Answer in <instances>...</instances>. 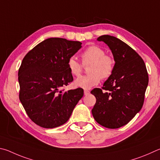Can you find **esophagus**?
<instances>
[{
  "instance_id": "esophagus-1",
  "label": "esophagus",
  "mask_w": 160,
  "mask_h": 160,
  "mask_svg": "<svg viewBox=\"0 0 160 160\" xmlns=\"http://www.w3.org/2000/svg\"><path fill=\"white\" fill-rule=\"evenodd\" d=\"M90 93V91L88 90H84V95L85 96H88V95Z\"/></svg>"
}]
</instances>
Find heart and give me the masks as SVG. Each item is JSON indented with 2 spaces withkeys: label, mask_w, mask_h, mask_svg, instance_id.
I'll return each instance as SVG.
<instances>
[{
  "label": "heart",
  "mask_w": 160,
  "mask_h": 160,
  "mask_svg": "<svg viewBox=\"0 0 160 160\" xmlns=\"http://www.w3.org/2000/svg\"><path fill=\"white\" fill-rule=\"evenodd\" d=\"M82 64L74 57L67 60V68L73 76L78 77L82 74L83 66L91 64L89 74L82 76L74 81V86L78 88L89 89L98 84L101 78L108 79L112 75L115 68V60L110 55L106 54L104 49L98 46H91L81 54Z\"/></svg>",
  "instance_id": "1"
}]
</instances>
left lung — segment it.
<instances>
[{
  "label": "left lung",
  "mask_w": 160,
  "mask_h": 160,
  "mask_svg": "<svg viewBox=\"0 0 160 160\" xmlns=\"http://www.w3.org/2000/svg\"><path fill=\"white\" fill-rule=\"evenodd\" d=\"M98 41L104 42L112 50L115 68L102 88L91 91L96 98L92 114L102 127L118 128L141 110L148 84L147 69L141 56L120 39L103 35Z\"/></svg>",
  "instance_id": "1"
}]
</instances>
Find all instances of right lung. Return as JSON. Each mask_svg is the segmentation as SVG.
<instances>
[{
  "label": "right lung",
  "instance_id": "1",
  "mask_svg": "<svg viewBox=\"0 0 160 160\" xmlns=\"http://www.w3.org/2000/svg\"><path fill=\"white\" fill-rule=\"evenodd\" d=\"M81 48L79 41L50 38L24 56L18 72L19 98L36 124L46 128L64 124L83 97L81 88L62 90L73 81L67 60Z\"/></svg>",
  "mask_w": 160,
  "mask_h": 160
}]
</instances>
